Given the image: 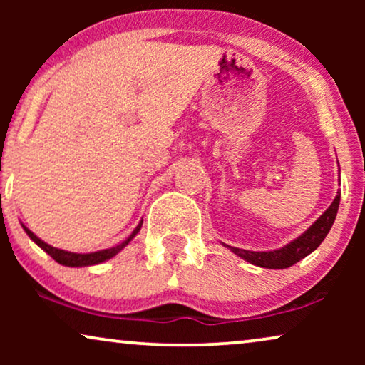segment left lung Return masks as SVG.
<instances>
[{"mask_svg": "<svg viewBox=\"0 0 365 365\" xmlns=\"http://www.w3.org/2000/svg\"><path fill=\"white\" fill-rule=\"evenodd\" d=\"M339 202H341V194H337L327 211L324 212L322 216L302 234V236H299L296 241L287 244V246H284L282 249H277V251L254 252V251H246V249L231 247V246H229V249H231L234 254H237V256L246 259L247 262L256 264V266L267 267V269L291 267L292 264H296L301 261V259L309 256V254H311L314 249H317L319 244L324 241V237H326L327 232L331 231L334 219L337 216Z\"/></svg>", "mask_w": 365, "mask_h": 365, "instance_id": "left-lung-1", "label": "left lung"}]
</instances>
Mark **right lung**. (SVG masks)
<instances>
[{
  "mask_svg": "<svg viewBox=\"0 0 365 365\" xmlns=\"http://www.w3.org/2000/svg\"><path fill=\"white\" fill-rule=\"evenodd\" d=\"M143 226V221L138 224V227L134 229V231L131 232V236H129L126 241H123L121 244H118V246L114 247H109V249H103V251H98V252H89V254H76V252H68V251H63V249H56L53 246H49V244H46L44 241H41V239L34 236V234L29 231L28 227H24V231H26V234L29 237L33 239L34 242L38 244L39 247L43 249V251H46L49 256H51L54 261L63 264V266H69V267H83V266H93V264H99L103 261H108V259H111L113 256H116V254L121 251V249L126 246V244L131 241V239L136 236V234L139 232V229H141Z\"/></svg>",
  "mask_w": 365,
  "mask_h": 365,
  "instance_id": "1",
  "label": "right lung"
}]
</instances>
